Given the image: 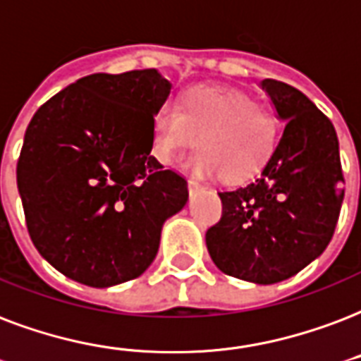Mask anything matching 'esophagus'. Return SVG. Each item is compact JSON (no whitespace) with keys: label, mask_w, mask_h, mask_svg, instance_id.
Masks as SVG:
<instances>
[{"label":"esophagus","mask_w":361,"mask_h":361,"mask_svg":"<svg viewBox=\"0 0 361 361\" xmlns=\"http://www.w3.org/2000/svg\"><path fill=\"white\" fill-rule=\"evenodd\" d=\"M187 187H189V192H191V195H192V192L199 191L200 183L197 180H189V181H187Z\"/></svg>","instance_id":"34e87169"}]
</instances>
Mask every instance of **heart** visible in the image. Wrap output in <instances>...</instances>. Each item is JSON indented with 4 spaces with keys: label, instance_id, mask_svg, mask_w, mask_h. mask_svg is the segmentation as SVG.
Wrapping results in <instances>:
<instances>
[{
    "label": "heart",
    "instance_id": "1",
    "mask_svg": "<svg viewBox=\"0 0 361 361\" xmlns=\"http://www.w3.org/2000/svg\"><path fill=\"white\" fill-rule=\"evenodd\" d=\"M276 119L236 90L197 85L174 102L157 107L151 123V153L161 164H172L197 134L199 149L187 169L197 176L221 174L240 181L257 174L276 144Z\"/></svg>",
    "mask_w": 361,
    "mask_h": 361
}]
</instances>
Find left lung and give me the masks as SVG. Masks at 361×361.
I'll list each match as a JSON object with an SVG mask.
<instances>
[{
    "instance_id": "8db88e82",
    "label": "left lung",
    "mask_w": 361,
    "mask_h": 361,
    "mask_svg": "<svg viewBox=\"0 0 361 361\" xmlns=\"http://www.w3.org/2000/svg\"><path fill=\"white\" fill-rule=\"evenodd\" d=\"M261 89L284 132L259 178L219 192L224 214L206 233L216 267L254 284H276L324 254L345 197L331 121L301 90L274 79Z\"/></svg>"
}]
</instances>
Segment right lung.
Masks as SVG:
<instances>
[{
  "mask_svg": "<svg viewBox=\"0 0 361 361\" xmlns=\"http://www.w3.org/2000/svg\"><path fill=\"white\" fill-rule=\"evenodd\" d=\"M157 70L92 73L35 111L16 164L30 238L68 279L123 284L153 263L187 181L151 155V123L170 94Z\"/></svg>",
  "mask_w": 361,
  "mask_h": 361,
  "instance_id": "obj_1",
  "label": "right lung"
}]
</instances>
